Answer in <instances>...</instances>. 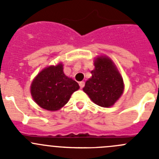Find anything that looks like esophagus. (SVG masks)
Segmentation results:
<instances>
[{
    "label": "esophagus",
    "mask_w": 159,
    "mask_h": 159,
    "mask_svg": "<svg viewBox=\"0 0 159 159\" xmlns=\"http://www.w3.org/2000/svg\"><path fill=\"white\" fill-rule=\"evenodd\" d=\"M79 85L80 87H81V89H82L83 87L84 86V81H81V82H79Z\"/></svg>",
    "instance_id": "obj_1"
}]
</instances>
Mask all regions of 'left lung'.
Returning <instances> with one entry per match:
<instances>
[{
    "label": "left lung",
    "instance_id": "obj_1",
    "mask_svg": "<svg viewBox=\"0 0 159 159\" xmlns=\"http://www.w3.org/2000/svg\"><path fill=\"white\" fill-rule=\"evenodd\" d=\"M92 78L85 82L83 91L93 103L103 107H110L122 95L124 82L116 66L107 56L95 59Z\"/></svg>",
    "mask_w": 159,
    "mask_h": 159
}]
</instances>
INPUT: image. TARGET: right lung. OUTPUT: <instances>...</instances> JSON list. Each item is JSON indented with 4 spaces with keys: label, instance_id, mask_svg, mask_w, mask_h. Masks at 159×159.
I'll return each mask as SVG.
<instances>
[{
    "label": "right lung",
    "instance_id": "right-lung-1",
    "mask_svg": "<svg viewBox=\"0 0 159 159\" xmlns=\"http://www.w3.org/2000/svg\"><path fill=\"white\" fill-rule=\"evenodd\" d=\"M62 63L44 68L30 86L33 99L43 109L55 111L63 107L70 96L79 89L78 82L63 73Z\"/></svg>",
    "mask_w": 159,
    "mask_h": 159
}]
</instances>
